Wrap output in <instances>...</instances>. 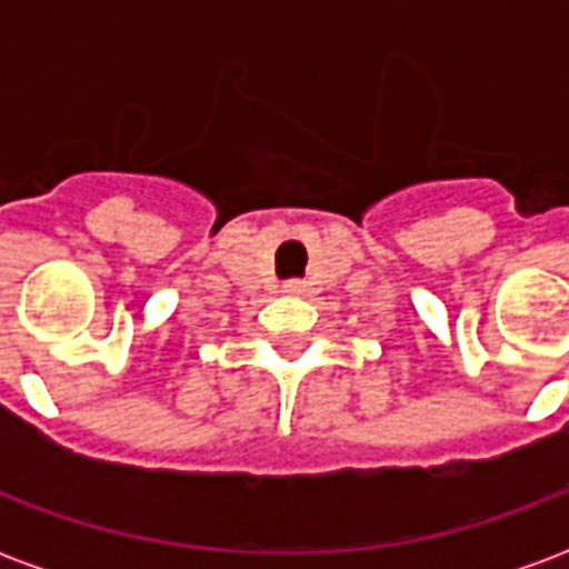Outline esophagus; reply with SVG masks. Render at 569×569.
I'll list each match as a JSON object with an SVG mask.
<instances>
[{"label": "esophagus", "mask_w": 569, "mask_h": 569, "mask_svg": "<svg viewBox=\"0 0 569 569\" xmlns=\"http://www.w3.org/2000/svg\"><path fill=\"white\" fill-rule=\"evenodd\" d=\"M283 289H286V292H301V289H305V283H298V280H289Z\"/></svg>", "instance_id": "34e87169"}]
</instances>
